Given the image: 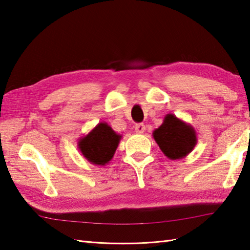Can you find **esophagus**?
<instances>
[{
  "instance_id": "esophagus-1",
  "label": "esophagus",
  "mask_w": 250,
  "mask_h": 250,
  "mask_svg": "<svg viewBox=\"0 0 250 250\" xmlns=\"http://www.w3.org/2000/svg\"><path fill=\"white\" fill-rule=\"evenodd\" d=\"M145 130H146V128L143 124H139V125H135V132L137 134H143L145 132Z\"/></svg>"
}]
</instances>
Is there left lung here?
Returning <instances> with one entry per match:
<instances>
[{"instance_id":"left-lung-1","label":"left lung","mask_w":250,"mask_h":250,"mask_svg":"<svg viewBox=\"0 0 250 250\" xmlns=\"http://www.w3.org/2000/svg\"><path fill=\"white\" fill-rule=\"evenodd\" d=\"M152 136L161 151L171 160L187 157L198 143L193 126L173 114L164 117L162 125L152 132Z\"/></svg>"}]
</instances>
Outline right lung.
<instances>
[{"label": "right lung", "instance_id": "add662e5", "mask_svg": "<svg viewBox=\"0 0 250 250\" xmlns=\"http://www.w3.org/2000/svg\"><path fill=\"white\" fill-rule=\"evenodd\" d=\"M121 137L106 122H100L87 135L79 139L77 146L88 162L104 167L113 159Z\"/></svg>", "mask_w": 250, "mask_h": 250}]
</instances>
